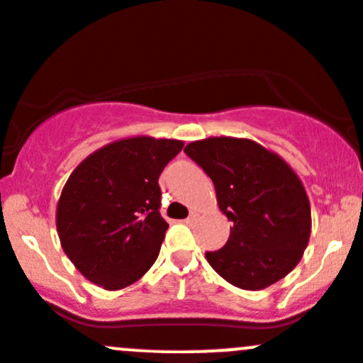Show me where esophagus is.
I'll return each mask as SVG.
<instances>
[{"label":"esophagus","instance_id":"1","mask_svg":"<svg viewBox=\"0 0 363 363\" xmlns=\"http://www.w3.org/2000/svg\"><path fill=\"white\" fill-rule=\"evenodd\" d=\"M197 220H199V215H197L196 211H192V213H190V215H189V218L185 220V222L189 223V225H194V223H196Z\"/></svg>","mask_w":363,"mask_h":363}]
</instances>
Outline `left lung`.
I'll use <instances>...</instances> for the list:
<instances>
[{
    "label": "left lung",
    "instance_id": "left-lung-1",
    "mask_svg": "<svg viewBox=\"0 0 363 363\" xmlns=\"http://www.w3.org/2000/svg\"><path fill=\"white\" fill-rule=\"evenodd\" d=\"M185 154L213 180L216 203L233 222L209 265L230 285L262 290L301 262L311 234L304 185L278 154L246 138L192 141Z\"/></svg>",
    "mask_w": 363,
    "mask_h": 363
}]
</instances>
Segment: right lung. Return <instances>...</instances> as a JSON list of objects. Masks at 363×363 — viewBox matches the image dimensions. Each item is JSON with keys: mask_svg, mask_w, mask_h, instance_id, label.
Returning a JSON list of instances; mask_svg holds the SVG:
<instances>
[{"mask_svg": "<svg viewBox=\"0 0 363 363\" xmlns=\"http://www.w3.org/2000/svg\"><path fill=\"white\" fill-rule=\"evenodd\" d=\"M183 141L136 136L113 141L69 174L55 213L61 246L104 290L133 285L154 265L167 230L159 177Z\"/></svg>", "mask_w": 363, "mask_h": 363, "instance_id": "1", "label": "right lung"}]
</instances>
